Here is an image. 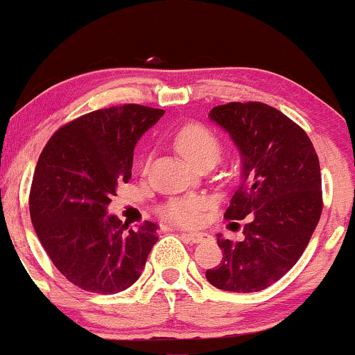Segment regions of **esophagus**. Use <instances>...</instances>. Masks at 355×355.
<instances>
[{
    "mask_svg": "<svg viewBox=\"0 0 355 355\" xmlns=\"http://www.w3.org/2000/svg\"><path fill=\"white\" fill-rule=\"evenodd\" d=\"M186 240H189L191 243H201V241H208L211 240V236L208 233H181Z\"/></svg>",
    "mask_w": 355,
    "mask_h": 355,
    "instance_id": "obj_1",
    "label": "esophagus"
}]
</instances>
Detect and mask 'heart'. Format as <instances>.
<instances>
[{"label": "heart", "mask_w": 355, "mask_h": 355, "mask_svg": "<svg viewBox=\"0 0 355 355\" xmlns=\"http://www.w3.org/2000/svg\"><path fill=\"white\" fill-rule=\"evenodd\" d=\"M174 146L191 164L199 166L205 161L216 162L221 156V141L209 127L199 122H188L174 134ZM146 161V166H147ZM211 208V199L202 194L174 198L162 206L161 214L167 221L181 226H194L202 220L205 211Z\"/></svg>", "instance_id": "b5f03b06"}]
</instances>
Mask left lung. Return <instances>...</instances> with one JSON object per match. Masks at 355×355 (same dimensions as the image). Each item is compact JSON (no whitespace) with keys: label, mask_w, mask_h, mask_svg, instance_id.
Listing matches in <instances>:
<instances>
[{"label":"left lung","mask_w":355,"mask_h":355,"mask_svg":"<svg viewBox=\"0 0 355 355\" xmlns=\"http://www.w3.org/2000/svg\"><path fill=\"white\" fill-rule=\"evenodd\" d=\"M209 117L243 156L241 186L225 218L246 223L241 241L218 234L223 260L206 278L225 292H260L297 263L317 228L324 208L320 164L305 130L275 107L230 102Z\"/></svg>","instance_id":"obj_1"}]
</instances>
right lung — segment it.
<instances>
[{
    "instance_id": "obj_1",
    "label": "right lung",
    "mask_w": 355,
    "mask_h": 355,
    "mask_svg": "<svg viewBox=\"0 0 355 355\" xmlns=\"http://www.w3.org/2000/svg\"><path fill=\"white\" fill-rule=\"evenodd\" d=\"M164 110L139 103L98 109L67 122L40 154L30 216L58 272L87 292H122L137 282L157 225L129 228L107 216L115 189L132 176L134 147Z\"/></svg>"
}]
</instances>
